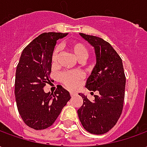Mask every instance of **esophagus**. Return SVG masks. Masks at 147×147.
<instances>
[{"label":"esophagus","mask_w":147,"mask_h":147,"mask_svg":"<svg viewBox=\"0 0 147 147\" xmlns=\"http://www.w3.org/2000/svg\"><path fill=\"white\" fill-rule=\"evenodd\" d=\"M70 94H71V97H74V96L76 94V93L74 92V91H70Z\"/></svg>","instance_id":"esophagus-1"}]
</instances>
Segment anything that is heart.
Masks as SVG:
<instances>
[{
  "label": "heart",
  "mask_w": 147,
  "mask_h": 147,
  "mask_svg": "<svg viewBox=\"0 0 147 147\" xmlns=\"http://www.w3.org/2000/svg\"><path fill=\"white\" fill-rule=\"evenodd\" d=\"M69 48L79 61H84L88 57V53H89L88 49L86 45L81 42H72L69 45ZM59 52H60V48L57 46L52 53L51 62L53 66L57 64ZM83 78H84V74L83 71L79 70L63 71L59 75V81L64 86L70 89L76 88L83 80Z\"/></svg>",
  "instance_id": "heart-1"
}]
</instances>
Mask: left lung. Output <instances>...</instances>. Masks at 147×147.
Listing matches in <instances>:
<instances>
[{
  "label": "left lung",
  "instance_id": "left-lung-1",
  "mask_svg": "<svg viewBox=\"0 0 147 147\" xmlns=\"http://www.w3.org/2000/svg\"><path fill=\"white\" fill-rule=\"evenodd\" d=\"M80 35L95 49L97 62L86 80V87L98 94L91 102L80 94L83 104L77 111L78 116L86 131L102 135L114 127L121 115L126 77L121 58L108 42L83 33Z\"/></svg>",
  "mask_w": 147,
  "mask_h": 147
}]
</instances>
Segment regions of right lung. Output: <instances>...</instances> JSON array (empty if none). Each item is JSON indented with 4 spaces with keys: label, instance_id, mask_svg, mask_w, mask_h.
Here are the masks:
<instances>
[{
    "label": "right lung",
    "instance_id": "obj_1",
    "mask_svg": "<svg viewBox=\"0 0 147 147\" xmlns=\"http://www.w3.org/2000/svg\"><path fill=\"white\" fill-rule=\"evenodd\" d=\"M67 34H40L24 48L18 63L15 80L16 105L24 123L33 129L51 126L71 98L69 92L60 85L54 94L43 90L51 80V57L57 41Z\"/></svg>",
    "mask_w": 147,
    "mask_h": 147
}]
</instances>
